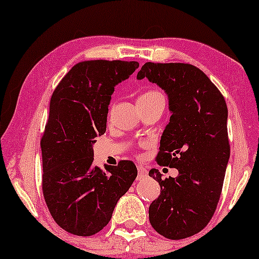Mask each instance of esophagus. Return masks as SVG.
Wrapping results in <instances>:
<instances>
[{
    "label": "esophagus",
    "mask_w": 259,
    "mask_h": 259,
    "mask_svg": "<svg viewBox=\"0 0 259 259\" xmlns=\"http://www.w3.org/2000/svg\"><path fill=\"white\" fill-rule=\"evenodd\" d=\"M147 177V171L145 169L143 166H138V180H143L144 178Z\"/></svg>",
    "instance_id": "34e87169"
}]
</instances>
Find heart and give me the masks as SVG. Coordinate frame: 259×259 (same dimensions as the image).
Returning <instances> with one entry per match:
<instances>
[{
  "mask_svg": "<svg viewBox=\"0 0 259 259\" xmlns=\"http://www.w3.org/2000/svg\"><path fill=\"white\" fill-rule=\"evenodd\" d=\"M158 97H162V95L159 93L157 91H148L145 92L138 98V101H148V100H153V99L158 98Z\"/></svg>",
  "mask_w": 259,
  "mask_h": 259,
  "instance_id": "1",
  "label": "heart"
}]
</instances>
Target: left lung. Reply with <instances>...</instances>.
<instances>
[{
    "label": "left lung",
    "mask_w": 259,
    "mask_h": 259,
    "mask_svg": "<svg viewBox=\"0 0 259 259\" xmlns=\"http://www.w3.org/2000/svg\"><path fill=\"white\" fill-rule=\"evenodd\" d=\"M137 77H147L167 94L171 118L157 162L179 172L166 179L155 168L148 173L160 185V196L148 208L150 223L166 238H187L208 224L221 197L230 158L226 102L189 63L146 62Z\"/></svg>",
    "instance_id": "8db88e82"
}]
</instances>
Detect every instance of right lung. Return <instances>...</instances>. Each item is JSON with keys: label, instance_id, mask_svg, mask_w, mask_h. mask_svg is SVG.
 <instances>
[{"label": "right lung", "instance_id": "1", "mask_svg": "<svg viewBox=\"0 0 259 259\" xmlns=\"http://www.w3.org/2000/svg\"><path fill=\"white\" fill-rule=\"evenodd\" d=\"M139 63L91 60L76 63L52 95L41 139L42 190L56 224L76 236H92L111 221L118 200L137 178L136 165L121 160L93 165L95 138L106 132L114 87Z\"/></svg>", "mask_w": 259, "mask_h": 259}]
</instances>
